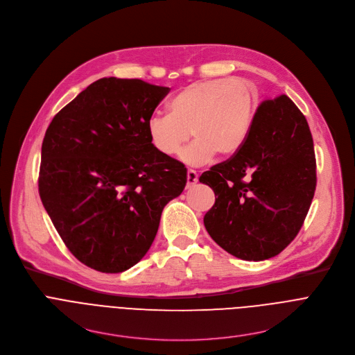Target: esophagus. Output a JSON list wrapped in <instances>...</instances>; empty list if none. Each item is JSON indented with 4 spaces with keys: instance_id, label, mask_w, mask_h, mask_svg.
<instances>
[{
    "instance_id": "obj_1",
    "label": "esophagus",
    "mask_w": 355,
    "mask_h": 355,
    "mask_svg": "<svg viewBox=\"0 0 355 355\" xmlns=\"http://www.w3.org/2000/svg\"><path fill=\"white\" fill-rule=\"evenodd\" d=\"M198 182V174L193 170H188L187 173V188L193 187Z\"/></svg>"
}]
</instances>
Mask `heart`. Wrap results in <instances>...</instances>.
<instances>
[{
	"label": "heart",
	"instance_id": "obj_1",
	"mask_svg": "<svg viewBox=\"0 0 355 355\" xmlns=\"http://www.w3.org/2000/svg\"><path fill=\"white\" fill-rule=\"evenodd\" d=\"M257 110L258 92L244 78L198 80L170 98L168 114L149 118L148 138L160 155L171 157L192 135L195 141L181 152V160L203 166L244 146Z\"/></svg>",
	"mask_w": 355,
	"mask_h": 355
}]
</instances>
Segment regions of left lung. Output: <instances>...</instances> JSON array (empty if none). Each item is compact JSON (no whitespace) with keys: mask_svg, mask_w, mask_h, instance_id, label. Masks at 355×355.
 Wrapping results in <instances>:
<instances>
[{"mask_svg":"<svg viewBox=\"0 0 355 355\" xmlns=\"http://www.w3.org/2000/svg\"><path fill=\"white\" fill-rule=\"evenodd\" d=\"M199 181L217 196L203 217L217 245L244 261L279 255L302 227L316 187L304 114L284 94L269 97L258 107L244 146Z\"/></svg>","mask_w":355,"mask_h":355,"instance_id":"8db88e82","label":"left lung"}]
</instances>
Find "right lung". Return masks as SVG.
I'll use <instances>...</instances> for the list:
<instances>
[{
	"label": "right lung",
	"mask_w": 355,
	"mask_h": 355,
	"mask_svg": "<svg viewBox=\"0 0 355 355\" xmlns=\"http://www.w3.org/2000/svg\"><path fill=\"white\" fill-rule=\"evenodd\" d=\"M170 87L101 78L67 104L42 145L39 192L71 254L120 273L149 251L187 168L149 142L148 121Z\"/></svg>",
	"instance_id": "obj_1"
}]
</instances>
